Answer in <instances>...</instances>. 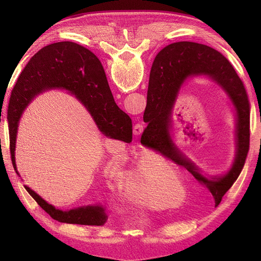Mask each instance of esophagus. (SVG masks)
I'll list each match as a JSON object with an SVG mask.
<instances>
[{"label":"esophagus","mask_w":261,"mask_h":261,"mask_svg":"<svg viewBox=\"0 0 261 261\" xmlns=\"http://www.w3.org/2000/svg\"><path fill=\"white\" fill-rule=\"evenodd\" d=\"M143 127H145V125H143L142 123H137L135 126H134V134L136 136H139L142 134L143 131Z\"/></svg>","instance_id":"obj_1"}]
</instances>
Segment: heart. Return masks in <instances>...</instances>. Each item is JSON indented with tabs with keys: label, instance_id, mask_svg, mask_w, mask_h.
Returning a JSON list of instances; mask_svg holds the SVG:
<instances>
[{
	"label": "heart",
	"instance_id": "heart-1",
	"mask_svg": "<svg viewBox=\"0 0 261 261\" xmlns=\"http://www.w3.org/2000/svg\"><path fill=\"white\" fill-rule=\"evenodd\" d=\"M119 160L113 158L108 164L111 173L118 174ZM178 170L163 154L151 150H142L137 154L131 167L125 171L122 186L130 198L140 204L156 207L162 204L159 194H176L175 187H181ZM174 199H167L171 205Z\"/></svg>",
	"mask_w": 261,
	"mask_h": 261
}]
</instances>
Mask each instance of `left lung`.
<instances>
[{
    "instance_id": "obj_1",
    "label": "left lung",
    "mask_w": 261,
    "mask_h": 261,
    "mask_svg": "<svg viewBox=\"0 0 261 261\" xmlns=\"http://www.w3.org/2000/svg\"><path fill=\"white\" fill-rule=\"evenodd\" d=\"M194 78H206L224 92L235 111L236 154L226 173L218 176L205 174L186 158L175 145L171 134V116L179 92ZM147 94L141 142L157 148L185 167L195 179L212 194L219 204L240 175L249 150L250 139V105L241 80L222 54L208 46L192 41H179L166 46L153 60Z\"/></svg>"
}]
</instances>
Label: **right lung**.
<instances>
[{"mask_svg": "<svg viewBox=\"0 0 261 261\" xmlns=\"http://www.w3.org/2000/svg\"><path fill=\"white\" fill-rule=\"evenodd\" d=\"M51 90H63L74 95L84 105L105 137L124 142L131 141L132 121L116 105L98 58L79 43L71 41L51 43L39 50L27 64L10 97L8 109L10 151L14 170L19 176L15 164V143L21 116L33 98ZM24 188L58 222L103 225L108 221V214L102 204L63 211L49 204L30 187L24 185Z\"/></svg>", "mask_w": 261, "mask_h": 261, "instance_id": "add662e5", "label": "right lung"}]
</instances>
